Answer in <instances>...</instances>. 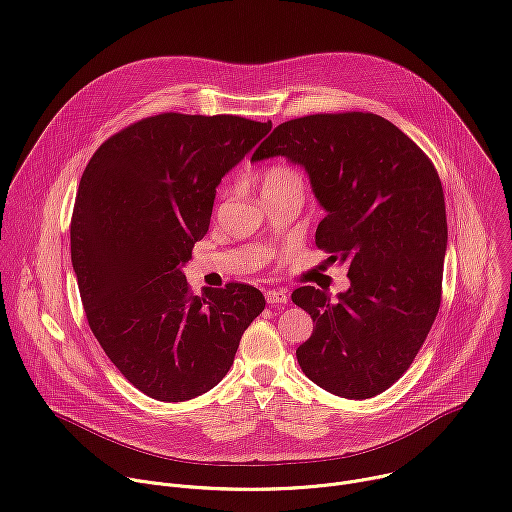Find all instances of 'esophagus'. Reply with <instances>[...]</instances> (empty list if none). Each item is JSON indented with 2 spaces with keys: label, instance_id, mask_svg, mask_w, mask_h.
Listing matches in <instances>:
<instances>
[{
  "label": "esophagus",
  "instance_id": "obj_1",
  "mask_svg": "<svg viewBox=\"0 0 512 512\" xmlns=\"http://www.w3.org/2000/svg\"><path fill=\"white\" fill-rule=\"evenodd\" d=\"M264 296H266V302H268L270 306L286 304V302H288V292H286V290H268Z\"/></svg>",
  "mask_w": 512,
  "mask_h": 512
}]
</instances>
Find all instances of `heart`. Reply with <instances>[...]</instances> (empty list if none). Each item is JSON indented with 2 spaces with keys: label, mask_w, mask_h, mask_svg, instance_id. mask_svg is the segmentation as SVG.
<instances>
[{
  "label": "heart",
  "mask_w": 512,
  "mask_h": 512,
  "mask_svg": "<svg viewBox=\"0 0 512 512\" xmlns=\"http://www.w3.org/2000/svg\"><path fill=\"white\" fill-rule=\"evenodd\" d=\"M266 189H302V177L290 165H274L262 173V191Z\"/></svg>",
  "instance_id": "b5f03b06"
}]
</instances>
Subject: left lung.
Listing matches in <instances>:
<instances>
[{
	"instance_id": "obj_1",
	"label": "left lung",
	"mask_w": 512,
	"mask_h": 512,
	"mask_svg": "<svg viewBox=\"0 0 512 512\" xmlns=\"http://www.w3.org/2000/svg\"><path fill=\"white\" fill-rule=\"evenodd\" d=\"M272 157L309 175L325 212L317 246L349 266L351 286L335 300L315 286L292 292L315 323L298 365L329 393L373 397L412 365L440 309L448 246L440 177L410 137L371 113L286 121L252 161Z\"/></svg>"
}]
</instances>
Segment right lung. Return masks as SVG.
Segmentation results:
<instances>
[{"label": "right lung", "mask_w": 512, "mask_h": 512, "mask_svg": "<svg viewBox=\"0 0 512 512\" xmlns=\"http://www.w3.org/2000/svg\"><path fill=\"white\" fill-rule=\"evenodd\" d=\"M272 129L234 115L165 113L102 143L70 224L88 325L115 367L159 401L216 387L264 311L250 284L189 292L183 266L206 236L216 187Z\"/></svg>", "instance_id": "1"}]
</instances>
